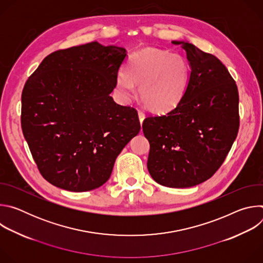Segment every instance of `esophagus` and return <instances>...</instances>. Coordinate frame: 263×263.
<instances>
[{
	"instance_id": "obj_1",
	"label": "esophagus",
	"mask_w": 263,
	"mask_h": 263,
	"mask_svg": "<svg viewBox=\"0 0 263 263\" xmlns=\"http://www.w3.org/2000/svg\"><path fill=\"white\" fill-rule=\"evenodd\" d=\"M144 117H145V115H144V112L142 111V110H138V118H139V121H140V124L142 123V121L144 120Z\"/></svg>"
}]
</instances>
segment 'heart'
Wrapping results in <instances>:
<instances>
[{"label":"heart","instance_id":"obj_1","mask_svg":"<svg viewBox=\"0 0 263 263\" xmlns=\"http://www.w3.org/2000/svg\"><path fill=\"white\" fill-rule=\"evenodd\" d=\"M190 80V66L179 54L157 49L134 53L119 72L117 85L124 98L130 99L139 86L143 104L153 111L163 112L175 107L183 98Z\"/></svg>","mask_w":263,"mask_h":263}]
</instances>
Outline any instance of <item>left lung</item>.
<instances>
[{
    "label": "left lung",
    "mask_w": 263,
    "mask_h": 263,
    "mask_svg": "<svg viewBox=\"0 0 263 263\" xmlns=\"http://www.w3.org/2000/svg\"><path fill=\"white\" fill-rule=\"evenodd\" d=\"M173 44L186 51L189 85L174 109L145 118L142 131L149 142V175L163 186L185 189L211 178L226 159L239 129V97L214 55L190 43Z\"/></svg>",
    "instance_id": "obj_1"
}]
</instances>
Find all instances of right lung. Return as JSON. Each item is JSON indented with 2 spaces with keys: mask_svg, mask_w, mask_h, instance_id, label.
<instances>
[{
  "mask_svg": "<svg viewBox=\"0 0 263 263\" xmlns=\"http://www.w3.org/2000/svg\"><path fill=\"white\" fill-rule=\"evenodd\" d=\"M127 52L97 42L48 55L22 92L21 124L42 176L69 192H88L110 177L138 134L137 110L110 97Z\"/></svg>",
  "mask_w": 263,
  "mask_h": 263,
  "instance_id": "obj_1",
  "label": "right lung"
}]
</instances>
